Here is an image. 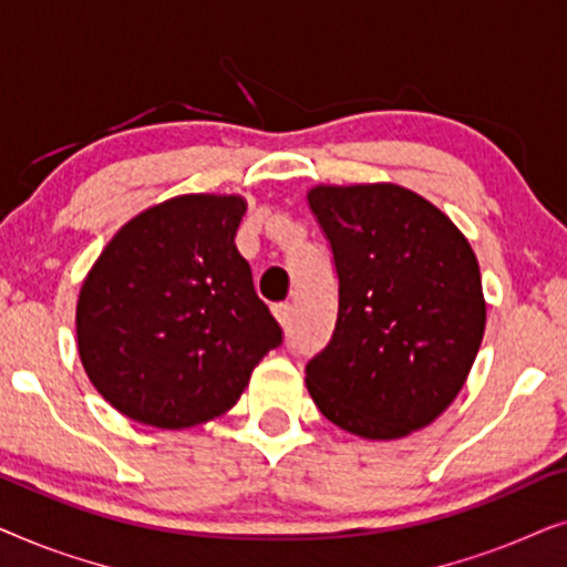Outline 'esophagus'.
Wrapping results in <instances>:
<instances>
[{
  "label": "esophagus",
  "instance_id": "obj_1",
  "mask_svg": "<svg viewBox=\"0 0 567 567\" xmlns=\"http://www.w3.org/2000/svg\"><path fill=\"white\" fill-rule=\"evenodd\" d=\"M274 315H276V320H278V322H281V324H284V328H286V324H291L293 309H291V305H289V301H281V305H276V307H274Z\"/></svg>",
  "mask_w": 567,
  "mask_h": 567
}]
</instances>
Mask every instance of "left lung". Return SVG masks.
Segmentation results:
<instances>
[{
    "label": "left lung",
    "mask_w": 567,
    "mask_h": 567,
    "mask_svg": "<svg viewBox=\"0 0 567 567\" xmlns=\"http://www.w3.org/2000/svg\"><path fill=\"white\" fill-rule=\"evenodd\" d=\"M307 200L338 274L336 330L305 369L315 405L371 441L425 429L483 343L475 252L446 214L400 185H317Z\"/></svg>",
    "instance_id": "1"
}]
</instances>
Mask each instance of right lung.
Instances as JSON below:
<instances>
[{"label":"right lung","instance_id":"add662e5","mask_svg":"<svg viewBox=\"0 0 567 567\" xmlns=\"http://www.w3.org/2000/svg\"><path fill=\"white\" fill-rule=\"evenodd\" d=\"M239 196L169 198L123 224L84 278L76 343L95 390L131 421L190 429L227 413L284 330L235 235Z\"/></svg>","mask_w":567,"mask_h":567}]
</instances>
